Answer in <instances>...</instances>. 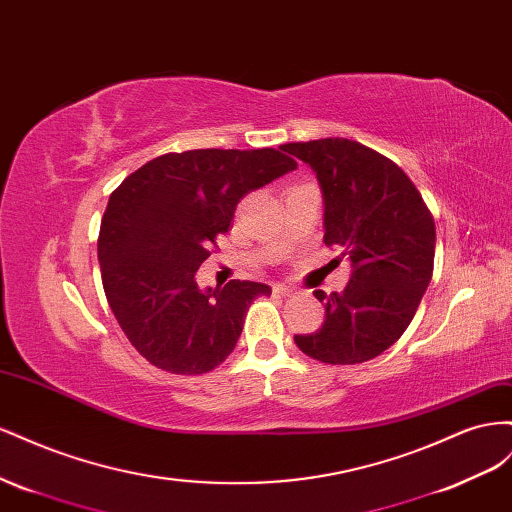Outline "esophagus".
<instances>
[{
    "label": "esophagus",
    "mask_w": 512,
    "mask_h": 512,
    "mask_svg": "<svg viewBox=\"0 0 512 512\" xmlns=\"http://www.w3.org/2000/svg\"><path fill=\"white\" fill-rule=\"evenodd\" d=\"M274 294L276 296H294V294H298V289L279 283V285H274Z\"/></svg>",
    "instance_id": "esophagus-1"
}]
</instances>
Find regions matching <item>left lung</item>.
Instances as JSON below:
<instances>
[{"instance_id":"obj_1","label":"left lung","mask_w":512,"mask_h":512,"mask_svg":"<svg viewBox=\"0 0 512 512\" xmlns=\"http://www.w3.org/2000/svg\"><path fill=\"white\" fill-rule=\"evenodd\" d=\"M283 150L315 171L324 242L341 246V259L352 266L341 294L315 291L324 324L294 341L321 362H367L399 341L429 287L433 216L403 169L358 141L317 139L285 143Z\"/></svg>"}]
</instances>
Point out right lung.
Listing matches in <instances>:
<instances>
[{
  "instance_id": "right-lung-1",
  "label": "right lung",
  "mask_w": 512,
  "mask_h": 512,
  "mask_svg": "<svg viewBox=\"0 0 512 512\" xmlns=\"http://www.w3.org/2000/svg\"><path fill=\"white\" fill-rule=\"evenodd\" d=\"M296 167L272 148L188 150L150 160L111 193L98 236L102 287L154 367L199 375L233 352L248 306L272 289L253 281L199 289L195 274L240 199Z\"/></svg>"
}]
</instances>
